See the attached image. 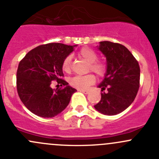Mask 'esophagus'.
<instances>
[{"instance_id":"obj_1","label":"esophagus","mask_w":159,"mask_h":159,"mask_svg":"<svg viewBox=\"0 0 159 159\" xmlns=\"http://www.w3.org/2000/svg\"><path fill=\"white\" fill-rule=\"evenodd\" d=\"M79 91H81V92L82 93H84V94H88V91H86V90H81V89H79L78 90Z\"/></svg>"}]
</instances>
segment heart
I'll use <instances>...</instances> for the list:
<instances>
[{
  "label": "heart",
  "mask_w": 159,
  "mask_h": 159,
  "mask_svg": "<svg viewBox=\"0 0 159 159\" xmlns=\"http://www.w3.org/2000/svg\"><path fill=\"white\" fill-rule=\"evenodd\" d=\"M78 55L90 64L89 69L94 72L98 76H103L106 71V67L102 62L96 61L98 54L94 51L89 48H84L78 52ZM70 56H67L62 62V69L64 71L68 72L70 70ZM95 81V77L93 75H76L70 78L69 83L73 87L78 89H85Z\"/></svg>",
  "instance_id": "obj_1"
}]
</instances>
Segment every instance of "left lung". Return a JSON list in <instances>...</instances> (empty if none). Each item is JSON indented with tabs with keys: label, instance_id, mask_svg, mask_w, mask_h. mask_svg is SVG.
<instances>
[{
	"label": "left lung",
	"instance_id": "obj_1",
	"mask_svg": "<svg viewBox=\"0 0 159 159\" xmlns=\"http://www.w3.org/2000/svg\"><path fill=\"white\" fill-rule=\"evenodd\" d=\"M97 48L106 58L104 79L98 85L102 91L100 102L94 108L105 115H115L134 102L139 89L140 68L127 48L118 43L101 41Z\"/></svg>",
	"mask_w": 159,
	"mask_h": 159
}]
</instances>
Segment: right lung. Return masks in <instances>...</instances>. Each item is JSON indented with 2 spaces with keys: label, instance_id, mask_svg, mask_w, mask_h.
Instances as JSON below:
<instances>
[{
  "label": "right lung",
  "instance_id": "obj_1",
  "mask_svg": "<svg viewBox=\"0 0 159 159\" xmlns=\"http://www.w3.org/2000/svg\"><path fill=\"white\" fill-rule=\"evenodd\" d=\"M78 45L50 43L29 51L19 63L17 89L27 108L42 118H53L63 111L77 90L61 79L64 75L62 62ZM56 80L64 88L53 90L51 82Z\"/></svg>",
  "mask_w": 159,
  "mask_h": 159
}]
</instances>
